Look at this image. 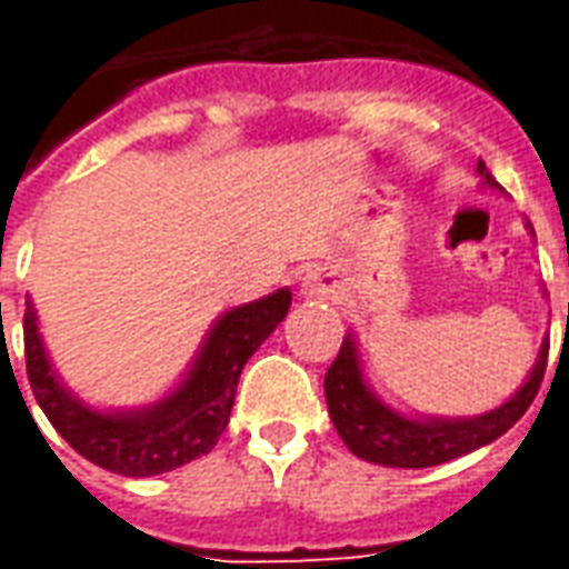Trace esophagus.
Returning a JSON list of instances; mask_svg holds the SVG:
<instances>
[{
  "label": "esophagus",
  "instance_id": "obj_1",
  "mask_svg": "<svg viewBox=\"0 0 569 569\" xmlns=\"http://www.w3.org/2000/svg\"><path fill=\"white\" fill-rule=\"evenodd\" d=\"M341 292V283L332 271L326 268H313V271L305 273L301 280V296L305 298H335Z\"/></svg>",
  "mask_w": 569,
  "mask_h": 569
}]
</instances>
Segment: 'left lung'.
<instances>
[{"instance_id": "left-lung-1", "label": "left lung", "mask_w": 569, "mask_h": 569, "mask_svg": "<svg viewBox=\"0 0 569 569\" xmlns=\"http://www.w3.org/2000/svg\"><path fill=\"white\" fill-rule=\"evenodd\" d=\"M478 173L485 179V186L500 188L497 179L488 173L485 161H478ZM546 357H549V341H542L537 366L518 387V393L493 411H485L478 418H406L371 393L359 366L357 338L347 335L338 357L326 371L329 418L347 448L369 463L399 466V469L448 463L453 457H463L481 445L500 439L506 429H512L521 420V415L539 393V383L546 375Z\"/></svg>"}]
</instances>
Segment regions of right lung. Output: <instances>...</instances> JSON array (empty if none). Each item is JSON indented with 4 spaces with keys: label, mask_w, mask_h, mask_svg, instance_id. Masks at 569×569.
I'll list each match as a JSON object with an SVG mask.
<instances>
[{
    "label": "right lung",
    "mask_w": 569,
    "mask_h": 569,
    "mask_svg": "<svg viewBox=\"0 0 569 569\" xmlns=\"http://www.w3.org/2000/svg\"><path fill=\"white\" fill-rule=\"evenodd\" d=\"M289 305L292 292L277 289L259 301L224 310L173 393L133 411H97L57 381L36 310L27 301L23 353L32 396L51 427L91 463L130 478L161 476L216 448L231 418L240 371L283 322Z\"/></svg>",
    "instance_id": "obj_1"
}]
</instances>
